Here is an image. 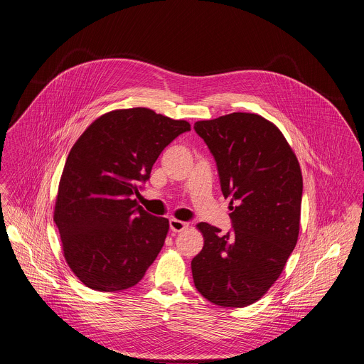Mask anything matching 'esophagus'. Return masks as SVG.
Segmentation results:
<instances>
[{"label": "esophagus", "instance_id": "esophagus-1", "mask_svg": "<svg viewBox=\"0 0 364 364\" xmlns=\"http://www.w3.org/2000/svg\"><path fill=\"white\" fill-rule=\"evenodd\" d=\"M188 228V223L187 222H181V220H177V219H170V230L174 232V233H178V232H183Z\"/></svg>", "mask_w": 364, "mask_h": 364}]
</instances>
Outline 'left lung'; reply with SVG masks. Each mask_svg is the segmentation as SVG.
Returning a JSON list of instances; mask_svg holds the SVG:
<instances>
[{"mask_svg":"<svg viewBox=\"0 0 364 364\" xmlns=\"http://www.w3.org/2000/svg\"><path fill=\"white\" fill-rule=\"evenodd\" d=\"M215 158L220 188L230 198L233 230L198 223L201 252L191 261L197 290L222 307L259 300L282 274L296 247L303 177L279 128L252 113L197 122Z\"/></svg>","mask_w":364,"mask_h":364,"instance_id":"obj_1","label":"left lung"}]
</instances>
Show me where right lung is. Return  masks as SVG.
<instances>
[{"label":"right lung","instance_id":"right-lung-1","mask_svg":"<svg viewBox=\"0 0 364 364\" xmlns=\"http://www.w3.org/2000/svg\"><path fill=\"white\" fill-rule=\"evenodd\" d=\"M190 129L184 120L134 107L103 114L75 142L60 180L54 222L65 261L83 284L99 291L132 287L156 259L168 220L132 198L163 149Z\"/></svg>","mask_w":364,"mask_h":364}]
</instances>
